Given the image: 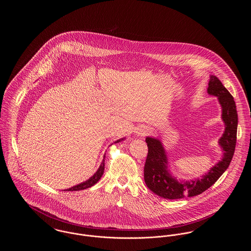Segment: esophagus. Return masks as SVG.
I'll return each instance as SVG.
<instances>
[{
	"label": "esophagus",
	"mask_w": 251,
	"mask_h": 251,
	"mask_svg": "<svg viewBox=\"0 0 251 251\" xmlns=\"http://www.w3.org/2000/svg\"><path fill=\"white\" fill-rule=\"evenodd\" d=\"M149 132H150V128L147 127V126H142V127H140V128L137 129L136 134L142 136V135H146V134L149 133Z\"/></svg>",
	"instance_id": "1"
}]
</instances>
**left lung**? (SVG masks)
Segmentation results:
<instances>
[{
    "label": "left lung",
    "instance_id": "obj_1",
    "mask_svg": "<svg viewBox=\"0 0 251 251\" xmlns=\"http://www.w3.org/2000/svg\"><path fill=\"white\" fill-rule=\"evenodd\" d=\"M207 93L216 97L221 106V119L224 122L225 130L219 138L218 144L223 151L222 158L201 178L178 179L171 174L168 167L167 151L162 141L159 138L147 136L146 143L149 151L144 167V179L149 189L161 198L177 200L198 196L210 188L230 164L235 151L238 125L235 101L227 88L215 75H210Z\"/></svg>",
    "mask_w": 251,
    "mask_h": 251
}]
</instances>
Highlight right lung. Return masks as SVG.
I'll return each instance as SVG.
<instances>
[{
	"label": "right lung",
	"instance_id": "1",
	"mask_svg": "<svg viewBox=\"0 0 251 251\" xmlns=\"http://www.w3.org/2000/svg\"><path fill=\"white\" fill-rule=\"evenodd\" d=\"M125 139H126V137L120 138L119 140L115 141L114 143H119V142H121V141H123ZM104 159H105V155L103 156V160H102L100 166L98 168V170L96 171L93 176H91L89 179H86L84 182H81V183H79V184H77L75 186H72L71 188L67 189V191H80V190H84V189H86V188H89V187H91V186H93L94 184H96L99 181V179L101 178V176H102V174L104 172Z\"/></svg>",
	"mask_w": 251,
	"mask_h": 251
}]
</instances>
